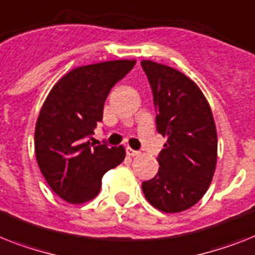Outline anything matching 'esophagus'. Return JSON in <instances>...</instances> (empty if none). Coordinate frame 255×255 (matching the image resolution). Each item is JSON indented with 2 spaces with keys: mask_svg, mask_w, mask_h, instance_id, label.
<instances>
[{
  "mask_svg": "<svg viewBox=\"0 0 255 255\" xmlns=\"http://www.w3.org/2000/svg\"><path fill=\"white\" fill-rule=\"evenodd\" d=\"M126 153H128V156H131V157L138 156V155H139V152H138V151L132 150V148H130V147H128V148H126Z\"/></svg>",
  "mask_w": 255,
  "mask_h": 255,
  "instance_id": "1",
  "label": "esophagus"
}]
</instances>
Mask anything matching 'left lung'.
<instances>
[{
  "mask_svg": "<svg viewBox=\"0 0 255 255\" xmlns=\"http://www.w3.org/2000/svg\"><path fill=\"white\" fill-rule=\"evenodd\" d=\"M140 65L152 88L157 131L167 138L157 157L159 172L143 182V194L160 211H185L205 195L215 173L218 134L214 116L190 78L150 60Z\"/></svg>",
  "mask_w": 255,
  "mask_h": 255,
  "instance_id": "left-lung-1",
  "label": "left lung"
}]
</instances>
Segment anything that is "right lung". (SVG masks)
<instances>
[{
  "label": "right lung",
  "instance_id": "obj_1",
  "mask_svg": "<svg viewBox=\"0 0 255 255\" xmlns=\"http://www.w3.org/2000/svg\"><path fill=\"white\" fill-rule=\"evenodd\" d=\"M134 65L135 60H116L75 67L41 107L35 128L37 165L50 189L69 203L94 199L105 172L125 159L124 146H96L88 138L103 120L109 91Z\"/></svg>",
  "mask_w": 255,
  "mask_h": 255
}]
</instances>
